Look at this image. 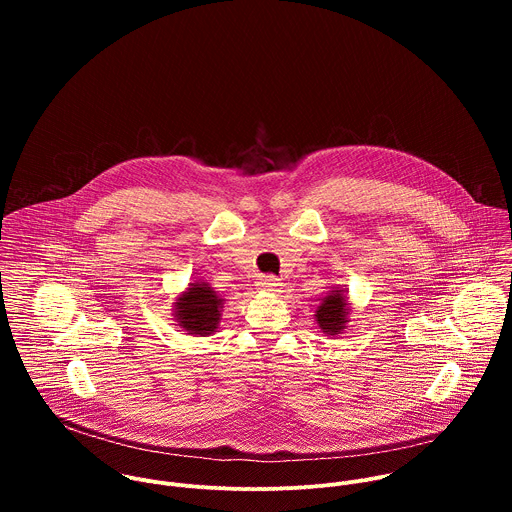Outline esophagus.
Masks as SVG:
<instances>
[{
  "mask_svg": "<svg viewBox=\"0 0 512 512\" xmlns=\"http://www.w3.org/2000/svg\"><path fill=\"white\" fill-rule=\"evenodd\" d=\"M279 285H281L279 279L273 275H265L259 279V289H263V291H279Z\"/></svg>",
  "mask_w": 512,
  "mask_h": 512,
  "instance_id": "esophagus-1",
  "label": "esophagus"
}]
</instances>
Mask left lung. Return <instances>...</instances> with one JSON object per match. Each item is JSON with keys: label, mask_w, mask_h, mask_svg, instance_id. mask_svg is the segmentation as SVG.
I'll return each mask as SVG.
<instances>
[{"label": "left lung", "mask_w": 512, "mask_h": 512, "mask_svg": "<svg viewBox=\"0 0 512 512\" xmlns=\"http://www.w3.org/2000/svg\"><path fill=\"white\" fill-rule=\"evenodd\" d=\"M348 314H350V306H348L346 289L332 287L330 294H326L320 300V306L316 308L314 318L324 334L336 336V334L344 332V328L348 324Z\"/></svg>", "instance_id": "left-lung-1"}]
</instances>
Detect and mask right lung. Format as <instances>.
Listing matches in <instances>:
<instances>
[{
    "mask_svg": "<svg viewBox=\"0 0 512 512\" xmlns=\"http://www.w3.org/2000/svg\"><path fill=\"white\" fill-rule=\"evenodd\" d=\"M225 298L204 279L188 283L174 300V320L192 336H210L221 324Z\"/></svg>",
    "mask_w": 512,
    "mask_h": 512,
    "instance_id": "right-lung-1",
    "label": "right lung"
}]
</instances>
